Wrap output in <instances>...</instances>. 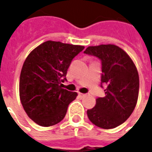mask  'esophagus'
<instances>
[{
  "instance_id": "obj_1",
  "label": "esophagus",
  "mask_w": 152,
  "mask_h": 152,
  "mask_svg": "<svg viewBox=\"0 0 152 152\" xmlns=\"http://www.w3.org/2000/svg\"><path fill=\"white\" fill-rule=\"evenodd\" d=\"M78 95H79L80 98H83V97H85L86 94H81V93H79V94H78Z\"/></svg>"
}]
</instances>
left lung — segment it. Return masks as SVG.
I'll return each mask as SVG.
<instances>
[{
  "label": "left lung",
  "mask_w": 152,
  "mask_h": 152,
  "mask_svg": "<svg viewBox=\"0 0 152 152\" xmlns=\"http://www.w3.org/2000/svg\"><path fill=\"white\" fill-rule=\"evenodd\" d=\"M84 53L95 56L102 63L101 86L106 85L105 97L96 99L87 111L89 121L98 127L109 129L123 124L137 104L139 76L130 57L115 45L89 46Z\"/></svg>",
  "instance_id": "8db88e82"
}]
</instances>
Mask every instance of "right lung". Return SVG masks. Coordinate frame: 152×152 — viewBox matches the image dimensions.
<instances>
[{"mask_svg":"<svg viewBox=\"0 0 152 152\" xmlns=\"http://www.w3.org/2000/svg\"><path fill=\"white\" fill-rule=\"evenodd\" d=\"M85 47L48 40L31 51L23 65L19 96L23 109L35 123L49 127L65 117L77 93L62 88L72 60Z\"/></svg>","mask_w":152,"mask_h":152,"instance_id":"1","label":"right lung"}]
</instances>
